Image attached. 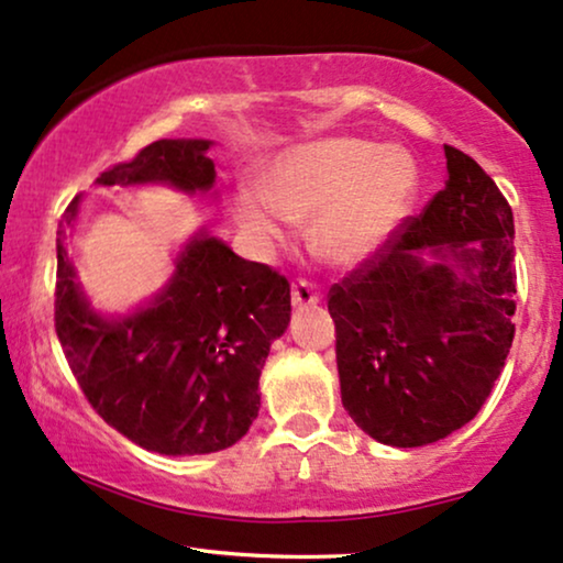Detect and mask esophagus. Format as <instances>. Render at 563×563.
Listing matches in <instances>:
<instances>
[{
  "instance_id": "34e87169",
  "label": "esophagus",
  "mask_w": 563,
  "mask_h": 563,
  "mask_svg": "<svg viewBox=\"0 0 563 563\" xmlns=\"http://www.w3.org/2000/svg\"><path fill=\"white\" fill-rule=\"evenodd\" d=\"M290 298H294V306H317L321 301L317 286H313L311 280H301L294 283V290H290Z\"/></svg>"
}]
</instances>
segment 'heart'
Wrapping results in <instances>:
<instances>
[{
    "instance_id": "b5f03b06",
    "label": "heart",
    "mask_w": 563,
    "mask_h": 563,
    "mask_svg": "<svg viewBox=\"0 0 563 563\" xmlns=\"http://www.w3.org/2000/svg\"><path fill=\"white\" fill-rule=\"evenodd\" d=\"M415 185V162L399 148H378L363 139H321L277 156L262 187H242L234 216L265 246L286 236V219H313V250L336 265H352L384 242Z\"/></svg>"
}]
</instances>
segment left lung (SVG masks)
Returning <instances> with one entry per match:
<instances>
[{
	"instance_id": "obj_1",
	"label": "left lung",
	"mask_w": 563,
	"mask_h": 563,
	"mask_svg": "<svg viewBox=\"0 0 563 563\" xmlns=\"http://www.w3.org/2000/svg\"><path fill=\"white\" fill-rule=\"evenodd\" d=\"M445 159L443 190L327 296L342 404L384 445L419 448L461 430L512 347V208L468 154L445 144Z\"/></svg>"
}]
</instances>
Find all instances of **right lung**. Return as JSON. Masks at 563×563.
<instances>
[{
    "label": "right lung",
    "mask_w": 563,
    "mask_h": 563,
    "mask_svg": "<svg viewBox=\"0 0 563 563\" xmlns=\"http://www.w3.org/2000/svg\"><path fill=\"white\" fill-rule=\"evenodd\" d=\"M208 146L200 139L154 141L95 183H167L206 192L216 179ZM77 203L74 198L58 221L54 321L87 401L146 451L200 455L234 445L257 419L260 373L269 344L288 327L290 283L200 234L148 309L104 321L89 311L66 252Z\"/></svg>",
    "instance_id": "obj_1"
}]
</instances>
